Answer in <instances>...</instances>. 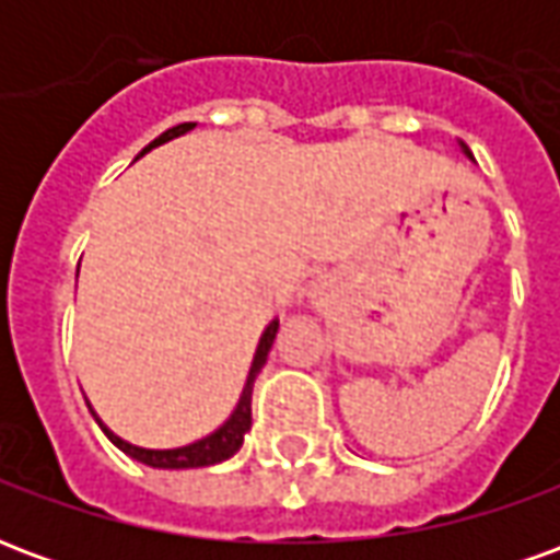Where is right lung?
Returning a JSON list of instances; mask_svg holds the SVG:
<instances>
[{
    "label": "right lung",
    "instance_id": "obj_1",
    "mask_svg": "<svg viewBox=\"0 0 560 560\" xmlns=\"http://www.w3.org/2000/svg\"><path fill=\"white\" fill-rule=\"evenodd\" d=\"M195 122H183V126L176 128H167L161 138H155L149 143L143 152H149L152 147H161V143H167V140L179 138L185 131H191ZM140 152V155H143ZM276 332H279V320H272L267 329H264V336H260V345H257L255 351V360H252V369H248V381H245L243 387V396H240V405H236V411L231 413V420L224 422L221 429H215L212 434L207 438H200L195 444H185V446H176V450H143V446H135L122 441V438H116L107 425H102L104 434L114 441L126 456L138 458L149 468H207V465H219L224 458H231L240 446H243V438L245 432L252 429V389H255V381L260 375V369L267 363V353L272 348V341H276Z\"/></svg>",
    "mask_w": 560,
    "mask_h": 560
}]
</instances>
